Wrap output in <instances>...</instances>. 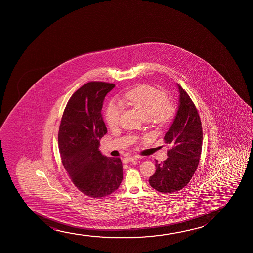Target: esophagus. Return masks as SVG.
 <instances>
[{"mask_svg": "<svg viewBox=\"0 0 253 253\" xmlns=\"http://www.w3.org/2000/svg\"><path fill=\"white\" fill-rule=\"evenodd\" d=\"M138 158H141V157H138V156H127V157L124 158L123 162L125 163H130V162H133V161L137 160Z\"/></svg>", "mask_w": 253, "mask_h": 253, "instance_id": "esophagus-1", "label": "esophagus"}]
</instances>
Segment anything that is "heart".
Wrapping results in <instances>:
<instances>
[{"label":"heart","mask_w":253,"mask_h":253,"mask_svg":"<svg viewBox=\"0 0 253 253\" xmlns=\"http://www.w3.org/2000/svg\"><path fill=\"white\" fill-rule=\"evenodd\" d=\"M163 90L149 85H139L122 96V101L137 109L142 117L158 126L169 125L176 115V108L168 102ZM124 107L118 101H111L105 111V119L110 127L120 123Z\"/></svg>","instance_id":"b5f03b06"}]
</instances>
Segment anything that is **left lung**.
<instances>
[{
  "mask_svg": "<svg viewBox=\"0 0 253 253\" xmlns=\"http://www.w3.org/2000/svg\"><path fill=\"white\" fill-rule=\"evenodd\" d=\"M180 99L176 116L164 136L165 143L172 148L168 158L156 161V173L149 178L150 186L162 193H173L182 189L197 169L202 149L201 118L188 94L177 84Z\"/></svg>",
  "mask_w": 253,
  "mask_h": 253,
  "instance_id": "left-lung-1",
  "label": "left lung"
}]
</instances>
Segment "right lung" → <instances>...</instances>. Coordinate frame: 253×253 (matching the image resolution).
<instances>
[{"mask_svg": "<svg viewBox=\"0 0 253 253\" xmlns=\"http://www.w3.org/2000/svg\"><path fill=\"white\" fill-rule=\"evenodd\" d=\"M114 84L89 82L71 97L63 113L58 141L63 166L77 188L89 197L102 198L117 190L123 180L120 158L99 151L107 133L102 107Z\"/></svg>", "mask_w": 253, "mask_h": 253, "instance_id": "add662e5", "label": "right lung"}]
</instances>
